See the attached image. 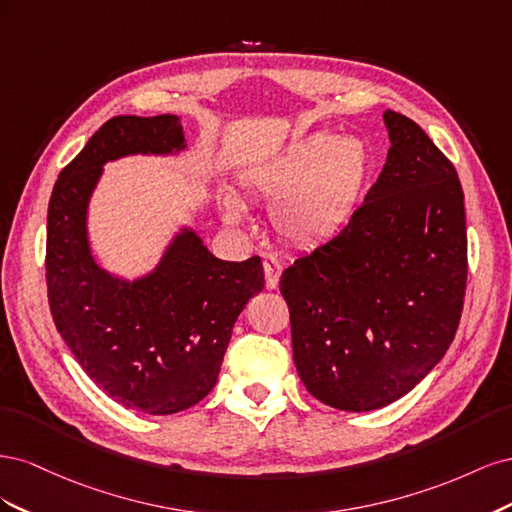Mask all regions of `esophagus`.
I'll use <instances>...</instances> for the list:
<instances>
[{
	"instance_id": "34e87169",
	"label": "esophagus",
	"mask_w": 512,
	"mask_h": 512,
	"mask_svg": "<svg viewBox=\"0 0 512 512\" xmlns=\"http://www.w3.org/2000/svg\"><path fill=\"white\" fill-rule=\"evenodd\" d=\"M262 267H265V282L267 288L273 290L280 284V275H282V262L275 260V258H265L262 260Z\"/></svg>"
}]
</instances>
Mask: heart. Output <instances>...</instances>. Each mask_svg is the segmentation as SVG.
Wrapping results in <instances>:
<instances>
[{"label": "heart", "instance_id": "b5f03b06", "mask_svg": "<svg viewBox=\"0 0 512 512\" xmlns=\"http://www.w3.org/2000/svg\"><path fill=\"white\" fill-rule=\"evenodd\" d=\"M374 170L365 138L316 132L290 143L284 153L247 170L243 188L271 200V224L284 243L314 250L335 239L359 209ZM222 215L230 224L247 218L237 196H222Z\"/></svg>", "mask_w": 512, "mask_h": 512}]
</instances>
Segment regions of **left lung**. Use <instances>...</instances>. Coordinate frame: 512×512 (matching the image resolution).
I'll use <instances>...</instances> for the list:
<instances>
[{
    "instance_id": "left-lung-1",
    "label": "left lung",
    "mask_w": 512,
    "mask_h": 512,
    "mask_svg": "<svg viewBox=\"0 0 512 512\" xmlns=\"http://www.w3.org/2000/svg\"><path fill=\"white\" fill-rule=\"evenodd\" d=\"M382 119L391 147L363 205L280 282L305 389L346 412L410 393L455 339L466 294L457 170L412 119Z\"/></svg>"
}]
</instances>
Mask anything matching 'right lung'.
Here are the masks:
<instances>
[{
	"mask_svg": "<svg viewBox=\"0 0 512 512\" xmlns=\"http://www.w3.org/2000/svg\"><path fill=\"white\" fill-rule=\"evenodd\" d=\"M188 149L175 115L108 119L55 181L46 215V286L59 335L100 389L145 414L196 406L218 380L232 327L265 286L258 256L215 258L181 226L158 265L132 277L104 269L87 213L106 162L179 156Z\"/></svg>",
	"mask_w": 512,
	"mask_h": 512,
	"instance_id": "add662e5",
	"label": "right lung"
}]
</instances>
